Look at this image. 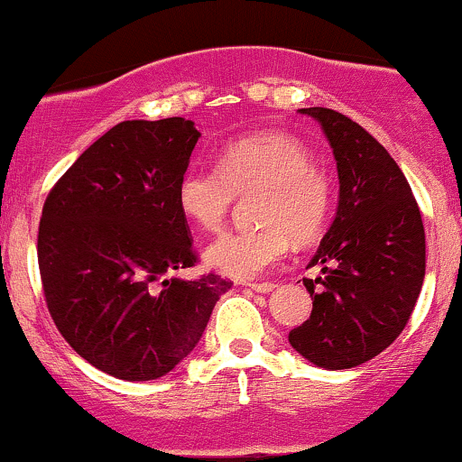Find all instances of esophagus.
I'll use <instances>...</instances> for the list:
<instances>
[{"instance_id":"34e87169","label":"esophagus","mask_w":462,"mask_h":462,"mask_svg":"<svg viewBox=\"0 0 462 462\" xmlns=\"http://www.w3.org/2000/svg\"><path fill=\"white\" fill-rule=\"evenodd\" d=\"M254 292H260V294H266V292H273L275 291V284L273 282H260V284H249Z\"/></svg>"}]
</instances>
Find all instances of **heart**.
I'll return each instance as SVG.
<instances>
[{
	"label": "heart",
	"instance_id": "obj_1",
	"mask_svg": "<svg viewBox=\"0 0 462 462\" xmlns=\"http://www.w3.org/2000/svg\"><path fill=\"white\" fill-rule=\"evenodd\" d=\"M255 213L263 227L230 230L207 247L215 271L255 280L273 269L292 245L325 232L336 202L331 176L312 163V152L297 137L264 131L226 143L217 168L193 165L180 176L176 202L182 217L199 230H219L236 196L258 193Z\"/></svg>",
	"mask_w": 462,
	"mask_h": 462
}]
</instances>
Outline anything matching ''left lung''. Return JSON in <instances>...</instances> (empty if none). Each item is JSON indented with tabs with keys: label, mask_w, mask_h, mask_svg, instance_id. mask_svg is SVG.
I'll use <instances>...</instances> for the list:
<instances>
[{
	"label": "left lung",
	"mask_w": 462,
	"mask_h": 462,
	"mask_svg": "<svg viewBox=\"0 0 462 462\" xmlns=\"http://www.w3.org/2000/svg\"><path fill=\"white\" fill-rule=\"evenodd\" d=\"M301 114L320 122L340 178L336 219L303 284L312 314L288 333L292 348L327 370H346L385 351L402 333L426 273L420 207L402 170L357 122L327 107Z\"/></svg>",
	"instance_id": "left-lung-1"
}]
</instances>
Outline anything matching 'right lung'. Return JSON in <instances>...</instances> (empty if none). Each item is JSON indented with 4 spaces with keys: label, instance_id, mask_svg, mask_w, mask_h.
<instances>
[{
    "label": "right lung",
    "instance_id": "obj_1",
    "mask_svg": "<svg viewBox=\"0 0 462 462\" xmlns=\"http://www.w3.org/2000/svg\"><path fill=\"white\" fill-rule=\"evenodd\" d=\"M199 133L191 120H126L98 137L44 199L38 266L49 314L94 368L125 381L168 374L196 348L221 275L196 266L176 202Z\"/></svg>",
    "mask_w": 462,
    "mask_h": 462
}]
</instances>
